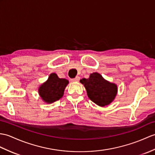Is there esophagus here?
<instances>
[{"instance_id":"1","label":"esophagus","mask_w":155,"mask_h":155,"mask_svg":"<svg viewBox=\"0 0 155 155\" xmlns=\"http://www.w3.org/2000/svg\"><path fill=\"white\" fill-rule=\"evenodd\" d=\"M79 80H80V77H76L74 78L71 79V81L73 82H78Z\"/></svg>"}]
</instances>
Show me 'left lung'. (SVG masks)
I'll list each match as a JSON object with an SVG mask.
<instances>
[{
	"mask_svg": "<svg viewBox=\"0 0 155 155\" xmlns=\"http://www.w3.org/2000/svg\"><path fill=\"white\" fill-rule=\"evenodd\" d=\"M80 82L86 88L88 98L100 106L108 105L117 94V86L104 80L98 73L91 74L88 78H82Z\"/></svg>",
	"mask_w": 155,
	"mask_h": 155,
	"instance_id": "8db88e82",
	"label": "left lung"
}]
</instances>
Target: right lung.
<instances>
[{"instance_id":"add662e5","label":"right lung","mask_w":155,"mask_h":155,"mask_svg":"<svg viewBox=\"0 0 155 155\" xmlns=\"http://www.w3.org/2000/svg\"><path fill=\"white\" fill-rule=\"evenodd\" d=\"M68 83L69 81L65 78H60L55 73H52L48 80L39 87V94L45 102H54L62 98Z\"/></svg>"}]
</instances>
